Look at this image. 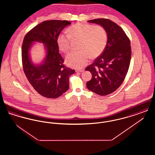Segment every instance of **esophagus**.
Returning <instances> with one entry per match:
<instances>
[{
  "label": "esophagus",
  "instance_id": "34e87169",
  "mask_svg": "<svg viewBox=\"0 0 155 155\" xmlns=\"http://www.w3.org/2000/svg\"><path fill=\"white\" fill-rule=\"evenodd\" d=\"M84 70H76L75 71L77 72V73H82V72H83Z\"/></svg>",
  "mask_w": 155,
  "mask_h": 155
}]
</instances>
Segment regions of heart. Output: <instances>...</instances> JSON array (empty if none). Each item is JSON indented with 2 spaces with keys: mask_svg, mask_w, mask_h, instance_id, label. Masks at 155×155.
<instances>
[{
  "mask_svg": "<svg viewBox=\"0 0 155 155\" xmlns=\"http://www.w3.org/2000/svg\"><path fill=\"white\" fill-rule=\"evenodd\" d=\"M68 35L60 34L57 38L59 50L68 53L70 50V39L81 40L79 51L73 52L67 55V64L75 69L86 66L90 57L95 58L103 52L107 41L105 29L100 25L94 26L84 23H76L67 29Z\"/></svg>",
  "mask_w": 155,
  "mask_h": 155,
  "instance_id": "heart-1",
  "label": "heart"
}]
</instances>
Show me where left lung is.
I'll list each match as a JSON object with an SVG mask.
<instances>
[{
  "mask_svg": "<svg viewBox=\"0 0 155 155\" xmlns=\"http://www.w3.org/2000/svg\"><path fill=\"white\" fill-rule=\"evenodd\" d=\"M88 22L103 27L107 41L101 55L85 69L92 76L87 87L97 95H107L117 89L125 79L131 61L130 41L124 30L109 19L97 18Z\"/></svg>",
  "mask_w": 155,
  "mask_h": 155,
  "instance_id": "left-lung-1",
  "label": "left lung"
}]
</instances>
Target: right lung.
Returning <instances> with one entry per match:
<instances>
[{"mask_svg": "<svg viewBox=\"0 0 155 155\" xmlns=\"http://www.w3.org/2000/svg\"><path fill=\"white\" fill-rule=\"evenodd\" d=\"M71 22L67 20H49L40 23L24 37L22 45V66L31 85L41 95L56 98L69 88V77L75 70L64 66L59 52L57 38L61 31ZM35 42L45 45L46 54L42 62L35 64L30 54Z\"/></svg>", "mask_w": 155, "mask_h": 155, "instance_id": "add662e5", "label": "right lung"}]
</instances>
